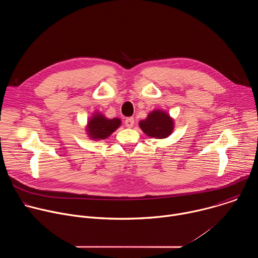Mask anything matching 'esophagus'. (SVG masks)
I'll use <instances>...</instances> for the list:
<instances>
[{"mask_svg": "<svg viewBox=\"0 0 258 258\" xmlns=\"http://www.w3.org/2000/svg\"><path fill=\"white\" fill-rule=\"evenodd\" d=\"M124 124L125 126L127 127H133L134 124H135V119L133 117H127L125 120H124Z\"/></svg>", "mask_w": 258, "mask_h": 258, "instance_id": "obj_1", "label": "esophagus"}]
</instances>
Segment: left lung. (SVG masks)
I'll return each instance as SVG.
<instances>
[{
	"label": "left lung",
	"mask_w": 258,
	"mask_h": 258,
	"mask_svg": "<svg viewBox=\"0 0 258 258\" xmlns=\"http://www.w3.org/2000/svg\"><path fill=\"white\" fill-rule=\"evenodd\" d=\"M173 119L162 110H154L139 122L141 130L151 138L165 139L173 131Z\"/></svg>",
	"instance_id": "1"
}]
</instances>
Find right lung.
Segmentation results:
<instances>
[{
  "label": "right lung",
  "instance_id": "right-lung-1",
  "mask_svg": "<svg viewBox=\"0 0 258 258\" xmlns=\"http://www.w3.org/2000/svg\"><path fill=\"white\" fill-rule=\"evenodd\" d=\"M121 124L119 118H106L101 113H95L88 121L87 133L92 140H104L114 133Z\"/></svg>",
  "mask_w": 258,
  "mask_h": 258
}]
</instances>
